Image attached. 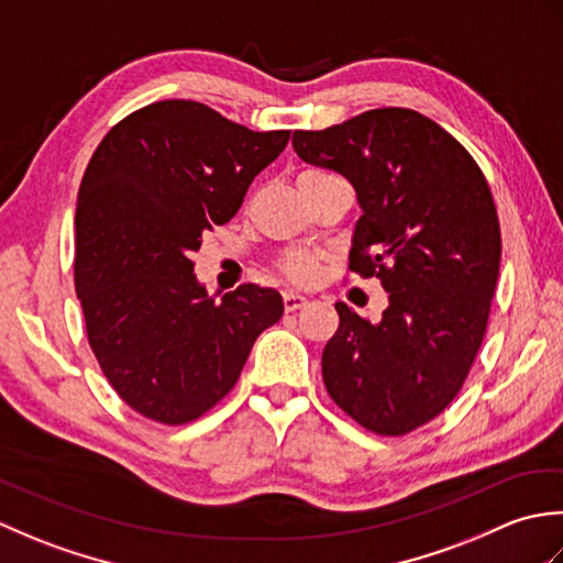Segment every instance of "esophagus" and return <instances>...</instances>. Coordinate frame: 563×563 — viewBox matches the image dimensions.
Segmentation results:
<instances>
[{"label":"esophagus","instance_id":"34e87169","mask_svg":"<svg viewBox=\"0 0 563 563\" xmlns=\"http://www.w3.org/2000/svg\"><path fill=\"white\" fill-rule=\"evenodd\" d=\"M305 305H307V297H305V295L292 292V290L283 292V307H285V312H295V309H300V307H305Z\"/></svg>","mask_w":563,"mask_h":563}]
</instances>
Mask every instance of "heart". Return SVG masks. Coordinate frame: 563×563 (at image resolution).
I'll use <instances>...</instances> for the list:
<instances>
[{"mask_svg": "<svg viewBox=\"0 0 563 563\" xmlns=\"http://www.w3.org/2000/svg\"><path fill=\"white\" fill-rule=\"evenodd\" d=\"M314 176H327V172L309 169L300 174V178H314ZM280 273L297 285H309L319 273V256L307 254V251H292V254H288L280 261Z\"/></svg>", "mask_w": 563, "mask_h": 563, "instance_id": "obj_1", "label": "heart"}]
</instances>
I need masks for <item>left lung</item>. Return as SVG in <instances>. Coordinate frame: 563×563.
Returning a JSON list of instances; mask_svg holds the SVG:
<instances>
[{"mask_svg":"<svg viewBox=\"0 0 563 563\" xmlns=\"http://www.w3.org/2000/svg\"><path fill=\"white\" fill-rule=\"evenodd\" d=\"M292 147L355 186L349 271L389 292L379 321L336 305L329 397L377 435L411 433L448 409L482 349L500 266L492 188L445 128L397 106L295 130Z\"/></svg>","mask_w":563,"mask_h":563,"instance_id":"1","label":"left lung"}]
</instances>
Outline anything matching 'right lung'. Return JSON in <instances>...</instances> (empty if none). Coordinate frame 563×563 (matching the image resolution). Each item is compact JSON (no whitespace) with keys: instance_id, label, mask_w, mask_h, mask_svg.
I'll list each match as a JSON object with an SVG mask.
<instances>
[{"instance_id":"right-lung-1","label":"right lung","mask_w":563,"mask_h":563,"mask_svg":"<svg viewBox=\"0 0 563 563\" xmlns=\"http://www.w3.org/2000/svg\"><path fill=\"white\" fill-rule=\"evenodd\" d=\"M290 130L256 133L210 106L150 103L115 123L77 196L75 288L101 373L162 426L208 413L236 385L251 345L283 317L273 288L214 302L194 275L202 234L230 222Z\"/></svg>"}]
</instances>
